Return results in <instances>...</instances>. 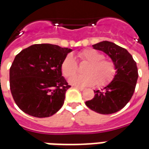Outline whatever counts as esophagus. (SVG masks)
<instances>
[{"instance_id":"obj_1","label":"esophagus","mask_w":149,"mask_h":149,"mask_svg":"<svg viewBox=\"0 0 149 149\" xmlns=\"http://www.w3.org/2000/svg\"><path fill=\"white\" fill-rule=\"evenodd\" d=\"M76 88H78V89H79V91H85V89H84V88H82V87H79V86H76Z\"/></svg>"}]
</instances>
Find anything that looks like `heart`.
<instances>
[{
  "mask_svg": "<svg viewBox=\"0 0 149 149\" xmlns=\"http://www.w3.org/2000/svg\"><path fill=\"white\" fill-rule=\"evenodd\" d=\"M78 57L82 63H86V75H74L79 70L78 63L72 55H67L61 63L63 75L69 78L71 85L86 87L93 86L97 84L98 86H105L113 80L117 74V66L113 60L105 58L102 53L92 48H87L79 52Z\"/></svg>",
  "mask_w": 149,
  "mask_h": 149,
  "instance_id": "heart-1",
  "label": "heart"
}]
</instances>
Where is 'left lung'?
<instances>
[{
  "label": "left lung",
  "mask_w": 149,
  "mask_h": 149,
  "mask_svg": "<svg viewBox=\"0 0 149 149\" xmlns=\"http://www.w3.org/2000/svg\"><path fill=\"white\" fill-rule=\"evenodd\" d=\"M94 49L109 55L117 66V74L102 91H94V97L86 102L91 110L101 114H111L126 106L135 91L138 79L136 63L126 49L109 41L93 45Z\"/></svg>",
  "instance_id": "obj_1"
}]
</instances>
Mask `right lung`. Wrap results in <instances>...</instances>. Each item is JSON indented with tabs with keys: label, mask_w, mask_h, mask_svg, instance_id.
Listing matches in <instances>:
<instances>
[{
	"label": "right lung",
	"mask_w": 149,
	"mask_h": 149,
	"mask_svg": "<svg viewBox=\"0 0 149 149\" xmlns=\"http://www.w3.org/2000/svg\"><path fill=\"white\" fill-rule=\"evenodd\" d=\"M71 51L41 43L16 55L9 70V84L14 101L23 112L42 118L60 109L70 87L62 76L61 63Z\"/></svg>",
	"instance_id": "1"
}]
</instances>
